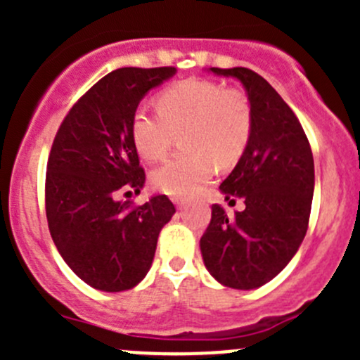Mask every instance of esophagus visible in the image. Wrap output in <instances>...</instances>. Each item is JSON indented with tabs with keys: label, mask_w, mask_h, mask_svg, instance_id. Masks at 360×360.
Segmentation results:
<instances>
[{
	"label": "esophagus",
	"mask_w": 360,
	"mask_h": 360,
	"mask_svg": "<svg viewBox=\"0 0 360 360\" xmlns=\"http://www.w3.org/2000/svg\"><path fill=\"white\" fill-rule=\"evenodd\" d=\"M174 203H176V205L179 207V209H183V207L186 205V200H183V198H174Z\"/></svg>",
	"instance_id": "obj_1"
}]
</instances>
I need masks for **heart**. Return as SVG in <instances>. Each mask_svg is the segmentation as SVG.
Returning <instances> with one entry per match:
<instances>
[{"label": "heart", "instance_id": "obj_1", "mask_svg": "<svg viewBox=\"0 0 360 360\" xmlns=\"http://www.w3.org/2000/svg\"><path fill=\"white\" fill-rule=\"evenodd\" d=\"M252 111L244 92L224 89L210 79L190 78L158 96V111L137 106L130 120V136L137 153L148 162L165 157L183 134V153L151 172L158 191L186 197L212 176L214 160L231 165L248 148Z\"/></svg>", "mask_w": 360, "mask_h": 360}]
</instances>
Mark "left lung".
<instances>
[{
    "label": "left lung",
    "instance_id": "8db88e82",
    "mask_svg": "<svg viewBox=\"0 0 360 360\" xmlns=\"http://www.w3.org/2000/svg\"><path fill=\"white\" fill-rule=\"evenodd\" d=\"M207 71L244 85L252 129L248 148L219 186L226 200L242 198L245 209L230 217L214 203L200 250L221 285L249 291L277 277L307 235L314 155L300 120L263 76L248 68Z\"/></svg>",
    "mask_w": 360,
    "mask_h": 360
}]
</instances>
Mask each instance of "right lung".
<instances>
[{
  "mask_svg": "<svg viewBox=\"0 0 360 360\" xmlns=\"http://www.w3.org/2000/svg\"><path fill=\"white\" fill-rule=\"evenodd\" d=\"M176 68H120L101 78L68 112L46 165L49 230L66 264L90 288L132 289L153 263L158 235L176 207L165 195L144 205L116 200L139 193L144 170L130 136L132 112Z\"/></svg>",
  "mask_w": 360,
  "mask_h": 360,
  "instance_id": "add662e5",
  "label": "right lung"
}]
</instances>
